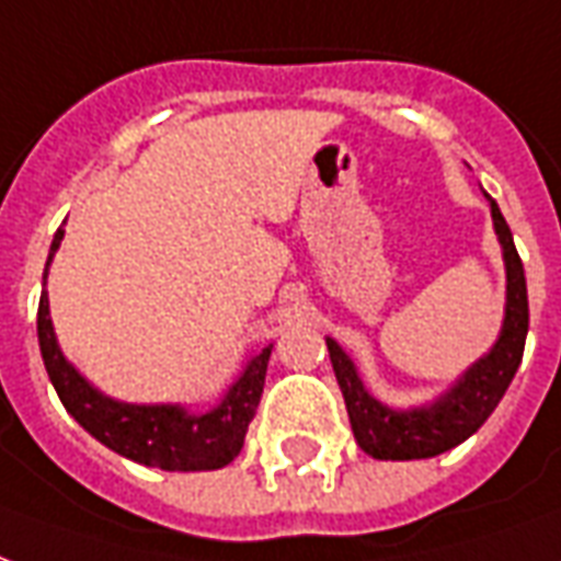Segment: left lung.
<instances>
[{
	"instance_id": "1",
	"label": "left lung",
	"mask_w": 561,
	"mask_h": 561,
	"mask_svg": "<svg viewBox=\"0 0 561 561\" xmlns=\"http://www.w3.org/2000/svg\"><path fill=\"white\" fill-rule=\"evenodd\" d=\"M488 202H491L493 228H496L502 261H505V318H502L500 339L491 347V354L472 363L458 377V383L446 389L434 404L413 410H392L380 404L375 396H368L351 356L344 354L333 339H327V351L333 359L335 380L344 396L354 437L359 449L371 458L419 460L455 449L488 422L524 359L526 330H529L524 261L514 249L512 228L500 214L496 202L491 196Z\"/></svg>"
}]
</instances>
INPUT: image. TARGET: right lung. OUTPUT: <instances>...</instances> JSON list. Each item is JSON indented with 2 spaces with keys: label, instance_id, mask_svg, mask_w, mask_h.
Segmentation results:
<instances>
[{
  "label": "right lung",
  "instance_id": "add662e5",
  "mask_svg": "<svg viewBox=\"0 0 561 561\" xmlns=\"http://www.w3.org/2000/svg\"><path fill=\"white\" fill-rule=\"evenodd\" d=\"M61 238L65 231L59 228L49 247L47 270ZM44 282H47V273H44ZM37 342H41V356H44L47 375L59 392L61 404L91 437L101 439L106 449L118 451L136 463L169 472L219 470L238 458L249 422L259 410L270 351H273V344H267L261 354L249 359L217 408L207 413H193L181 404H124L98 392L59 351L53 321H49L47 291L41 294V302H37Z\"/></svg>",
  "mask_w": 561,
  "mask_h": 561
}]
</instances>
